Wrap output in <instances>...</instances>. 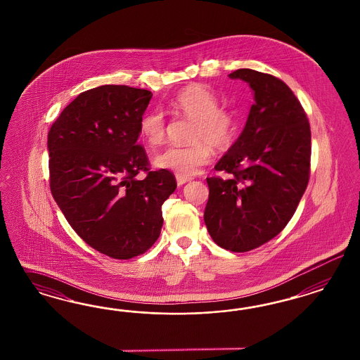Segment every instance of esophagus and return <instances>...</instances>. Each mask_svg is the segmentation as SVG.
<instances>
[{
  "mask_svg": "<svg viewBox=\"0 0 360 360\" xmlns=\"http://www.w3.org/2000/svg\"><path fill=\"white\" fill-rule=\"evenodd\" d=\"M175 178H176V184H178V186L185 185L186 182L191 181L190 176H184V175L176 174L175 175Z\"/></svg>",
  "mask_w": 360,
  "mask_h": 360,
  "instance_id": "obj_1",
  "label": "esophagus"
}]
</instances>
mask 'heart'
Segmentation results:
<instances>
[{
  "mask_svg": "<svg viewBox=\"0 0 360 360\" xmlns=\"http://www.w3.org/2000/svg\"><path fill=\"white\" fill-rule=\"evenodd\" d=\"M219 105L218 95L206 86L191 84L179 91L172 101V107L194 120L191 141L195 142L187 146L166 148L155 157V165L176 174L190 176L211 161V146L218 150L229 148L238 131V117L232 109ZM139 131L148 145H161L166 136L164 112L161 109L145 112L140 119Z\"/></svg>",
  "mask_w": 360,
  "mask_h": 360,
  "instance_id": "obj_1",
  "label": "heart"
}]
</instances>
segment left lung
Returning <instances> with one entry per match:
<instances>
[{
    "mask_svg": "<svg viewBox=\"0 0 360 360\" xmlns=\"http://www.w3.org/2000/svg\"><path fill=\"white\" fill-rule=\"evenodd\" d=\"M255 91L245 128L207 178L205 223L219 247L248 252L277 236L295 215L310 176L305 109L281 79L250 68L229 74Z\"/></svg>",
    "mask_w": 360,
    "mask_h": 360,
    "instance_id": "obj_1",
    "label": "left lung"
}]
</instances>
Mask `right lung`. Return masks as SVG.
<instances>
[{
	"instance_id": "add662e5",
	"label": "right lung",
	"mask_w": 360,
	"mask_h": 360,
	"mask_svg": "<svg viewBox=\"0 0 360 360\" xmlns=\"http://www.w3.org/2000/svg\"><path fill=\"white\" fill-rule=\"evenodd\" d=\"M152 96L148 89L116 84L88 89L62 110L47 137L55 202L89 247L117 260L155 243L161 208L176 188L174 174L150 170L137 143Z\"/></svg>"
}]
</instances>
